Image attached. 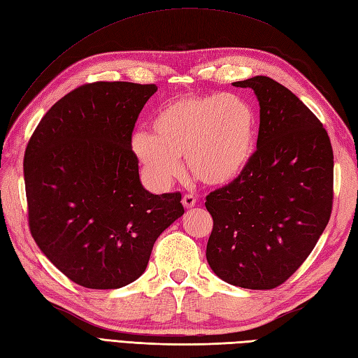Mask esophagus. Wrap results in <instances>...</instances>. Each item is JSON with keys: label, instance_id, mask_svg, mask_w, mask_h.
Here are the masks:
<instances>
[{"label": "esophagus", "instance_id": "34e87169", "mask_svg": "<svg viewBox=\"0 0 358 358\" xmlns=\"http://www.w3.org/2000/svg\"><path fill=\"white\" fill-rule=\"evenodd\" d=\"M196 197L193 194H185L184 197H182V203H184L185 208H193L196 205Z\"/></svg>", "mask_w": 358, "mask_h": 358}]
</instances>
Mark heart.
Listing matches in <instances>:
<instances>
[{
  "label": "heart",
  "instance_id": "obj_1",
  "mask_svg": "<svg viewBox=\"0 0 358 358\" xmlns=\"http://www.w3.org/2000/svg\"><path fill=\"white\" fill-rule=\"evenodd\" d=\"M255 134V112L245 99L188 95L165 104L153 118L152 135H134L132 150L156 188L169 187L179 176V158H185L200 182L223 185L249 164Z\"/></svg>",
  "mask_w": 358,
  "mask_h": 358
}]
</instances>
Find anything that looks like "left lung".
<instances>
[{"label": "left lung", "mask_w": 358, "mask_h": 358, "mask_svg": "<svg viewBox=\"0 0 358 358\" xmlns=\"http://www.w3.org/2000/svg\"><path fill=\"white\" fill-rule=\"evenodd\" d=\"M232 85L257 95L258 141L238 178L206 196V259L228 284L270 290L301 267L329 222L333 147L315 113L273 78Z\"/></svg>", "instance_id": "obj_1"}]
</instances>
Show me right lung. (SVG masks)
<instances>
[{
    "instance_id": "right-lung-1",
    "label": "right lung",
    "mask_w": 358,
    "mask_h": 358,
    "mask_svg": "<svg viewBox=\"0 0 358 358\" xmlns=\"http://www.w3.org/2000/svg\"><path fill=\"white\" fill-rule=\"evenodd\" d=\"M156 85L95 82L55 103L24 155L31 237L86 289L138 280L156 238L184 214L180 193L152 194L138 173L132 132Z\"/></svg>"
}]
</instances>
